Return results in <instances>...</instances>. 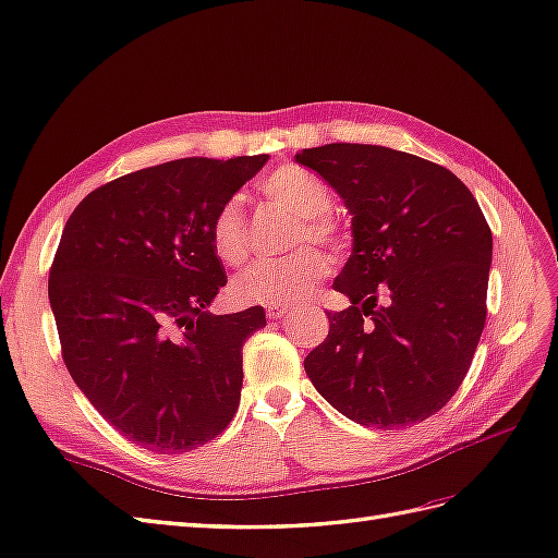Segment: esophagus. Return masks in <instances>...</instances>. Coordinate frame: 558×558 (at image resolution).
<instances>
[{
	"label": "esophagus",
	"instance_id": "34e87169",
	"mask_svg": "<svg viewBox=\"0 0 558 558\" xmlns=\"http://www.w3.org/2000/svg\"><path fill=\"white\" fill-rule=\"evenodd\" d=\"M288 314H290V306H268V311H266V316L270 320H280V318H284Z\"/></svg>",
	"mask_w": 558,
	"mask_h": 558
}]
</instances>
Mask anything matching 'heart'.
<instances>
[{"label":"heart","instance_id":"heart-1","mask_svg":"<svg viewBox=\"0 0 558 558\" xmlns=\"http://www.w3.org/2000/svg\"><path fill=\"white\" fill-rule=\"evenodd\" d=\"M262 192L300 218L294 226L292 247L304 242L335 247L340 242V228L328 216L332 209V192L328 183L302 166H280L262 180ZM211 244L220 262L240 266L250 252L247 220L240 197H230L211 220ZM328 262L320 252L304 247L280 262L254 264L235 278L230 288L232 300L244 306H290L304 302L316 284L326 278Z\"/></svg>","mask_w":558,"mask_h":558}]
</instances>
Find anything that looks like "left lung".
Wrapping results in <instances>:
<instances>
[{"label":"left lung","instance_id":"1","mask_svg":"<svg viewBox=\"0 0 558 558\" xmlns=\"http://www.w3.org/2000/svg\"><path fill=\"white\" fill-rule=\"evenodd\" d=\"M352 214L330 332L304 359L323 399L383 430L430 418L471 368L487 316L492 230L471 190L427 159L335 142L294 157Z\"/></svg>","mask_w":558,"mask_h":558}]
</instances>
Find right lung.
<instances>
[{"mask_svg":"<svg viewBox=\"0 0 558 558\" xmlns=\"http://www.w3.org/2000/svg\"><path fill=\"white\" fill-rule=\"evenodd\" d=\"M266 161L142 168L89 192L61 232L49 304L63 364L116 430L157 454L206 445L240 407L242 347L266 314L206 311L228 282L211 220Z\"/></svg>","mask_w":558,"mask_h":558,"instance_id":"obj_1","label":"right lung"}]
</instances>
